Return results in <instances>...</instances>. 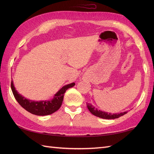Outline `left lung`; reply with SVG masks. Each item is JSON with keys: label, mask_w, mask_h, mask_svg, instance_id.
Instances as JSON below:
<instances>
[{"label": "left lung", "mask_w": 154, "mask_h": 154, "mask_svg": "<svg viewBox=\"0 0 154 154\" xmlns=\"http://www.w3.org/2000/svg\"><path fill=\"white\" fill-rule=\"evenodd\" d=\"M87 106L88 110H89L91 112V114L97 116V117H98V118L106 119H114L116 118H118L121 117V116H122L124 114H127L128 112L127 111L123 112L115 113V114L106 112H105V111L97 110L95 106H94L91 103L87 104Z\"/></svg>", "instance_id": "obj_1"}]
</instances>
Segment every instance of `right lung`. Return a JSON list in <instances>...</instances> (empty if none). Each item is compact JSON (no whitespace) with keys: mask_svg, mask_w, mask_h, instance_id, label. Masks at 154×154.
<instances>
[{"mask_svg":"<svg viewBox=\"0 0 154 154\" xmlns=\"http://www.w3.org/2000/svg\"><path fill=\"white\" fill-rule=\"evenodd\" d=\"M75 85L74 82L64 85L54 95L53 98L50 100L33 101L26 98L16 90L13 81L11 80V88L14 97L23 108L29 112L36 116H47L57 111L61 106L65 92L69 88Z\"/></svg>","mask_w":154,"mask_h":154,"instance_id":"1","label":"right lung"}]
</instances>
